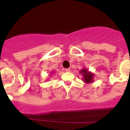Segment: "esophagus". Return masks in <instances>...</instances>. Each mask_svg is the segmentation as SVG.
<instances>
[{"label":"esophagus","mask_w":130,"mask_h":130,"mask_svg":"<svg viewBox=\"0 0 130 130\" xmlns=\"http://www.w3.org/2000/svg\"><path fill=\"white\" fill-rule=\"evenodd\" d=\"M65 71H66V72H70L71 69L69 68H67V69H65Z\"/></svg>","instance_id":"34e87169"}]
</instances>
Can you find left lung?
<instances>
[{
	"label": "left lung",
	"mask_w": 130,
	"mask_h": 130,
	"mask_svg": "<svg viewBox=\"0 0 130 130\" xmlns=\"http://www.w3.org/2000/svg\"><path fill=\"white\" fill-rule=\"evenodd\" d=\"M80 73L83 75V81L85 83H91L93 81V74L92 73L89 72V71H87V69H83L80 71Z\"/></svg>",
	"instance_id": "left-lung-1"
}]
</instances>
